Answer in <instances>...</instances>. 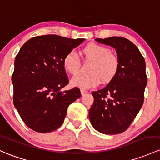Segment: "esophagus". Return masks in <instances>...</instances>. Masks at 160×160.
<instances>
[{"label":"esophagus","instance_id":"obj_1","mask_svg":"<svg viewBox=\"0 0 160 160\" xmlns=\"http://www.w3.org/2000/svg\"><path fill=\"white\" fill-rule=\"evenodd\" d=\"M80 93H81L82 96H84L85 94L87 93V91H86V90H80Z\"/></svg>","mask_w":160,"mask_h":160}]
</instances>
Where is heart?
I'll list each match as a JSON object with an SVG mask.
<instances>
[{
	"instance_id": "b5f03b06",
	"label": "heart",
	"mask_w": 160,
	"mask_h": 160,
	"mask_svg": "<svg viewBox=\"0 0 160 160\" xmlns=\"http://www.w3.org/2000/svg\"><path fill=\"white\" fill-rule=\"evenodd\" d=\"M81 54L87 62H92L89 76H77L71 80L73 87L83 90L92 88L100 84V80L107 83L112 81L118 73L120 60L117 55L111 53L107 47L96 43H90L81 49ZM63 66L71 75L78 74L80 60L73 51L67 53L63 59Z\"/></svg>"
}]
</instances>
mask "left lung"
I'll list each match as a JSON object with an SVG mask.
<instances>
[{
    "label": "left lung",
    "mask_w": 160,
    "mask_h": 160,
    "mask_svg": "<svg viewBox=\"0 0 160 160\" xmlns=\"http://www.w3.org/2000/svg\"><path fill=\"white\" fill-rule=\"evenodd\" d=\"M95 40L115 48L120 67L107 87L92 92L94 101L89 117L93 128L100 132L119 134L127 130L143 103L147 84L145 60L137 47L127 38Z\"/></svg>",
    "instance_id": "obj_1"
}]
</instances>
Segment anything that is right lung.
<instances>
[{"instance_id": "obj_1", "label": "right lung", "mask_w": 160, "mask_h": 160, "mask_svg": "<svg viewBox=\"0 0 160 160\" xmlns=\"http://www.w3.org/2000/svg\"><path fill=\"white\" fill-rule=\"evenodd\" d=\"M84 39L58 35L31 38L15 58L13 104L24 123L38 132L55 130L63 122L68 106L80 97L77 87L61 91L69 80L63 59Z\"/></svg>"}]
</instances>
